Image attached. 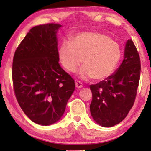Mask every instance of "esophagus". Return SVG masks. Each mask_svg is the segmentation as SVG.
I'll use <instances>...</instances> for the list:
<instances>
[{
  "label": "esophagus",
  "instance_id": "esophagus-1",
  "mask_svg": "<svg viewBox=\"0 0 151 151\" xmlns=\"http://www.w3.org/2000/svg\"><path fill=\"white\" fill-rule=\"evenodd\" d=\"M75 85H76V87L78 88V89H81V88L83 86L82 83H81V81H76V82H75Z\"/></svg>",
  "mask_w": 151,
  "mask_h": 151
}]
</instances>
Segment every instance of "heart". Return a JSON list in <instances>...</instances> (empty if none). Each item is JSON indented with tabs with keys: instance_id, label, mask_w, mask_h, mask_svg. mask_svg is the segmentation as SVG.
<instances>
[{
	"instance_id": "b5f03b06",
	"label": "heart",
	"mask_w": 151,
	"mask_h": 151,
	"mask_svg": "<svg viewBox=\"0 0 151 151\" xmlns=\"http://www.w3.org/2000/svg\"><path fill=\"white\" fill-rule=\"evenodd\" d=\"M121 48L109 36L99 32H83L64 41L59 50V57L67 71L74 72L83 61L78 72L82 79L93 78L103 80L111 75L120 61Z\"/></svg>"
}]
</instances>
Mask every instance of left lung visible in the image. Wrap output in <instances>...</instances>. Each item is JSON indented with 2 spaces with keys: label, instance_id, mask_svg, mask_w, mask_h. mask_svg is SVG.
<instances>
[{
  "label": "left lung",
  "instance_id": "left-lung-1",
  "mask_svg": "<svg viewBox=\"0 0 151 151\" xmlns=\"http://www.w3.org/2000/svg\"><path fill=\"white\" fill-rule=\"evenodd\" d=\"M141 74V60L131 39L124 50V60L115 72L98 84L89 86L92 93L90 112L103 127L121 122L132 108Z\"/></svg>",
  "mask_w": 151,
  "mask_h": 151
}]
</instances>
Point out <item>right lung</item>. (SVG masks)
<instances>
[{
  "mask_svg": "<svg viewBox=\"0 0 151 151\" xmlns=\"http://www.w3.org/2000/svg\"><path fill=\"white\" fill-rule=\"evenodd\" d=\"M61 25L33 27L13 57V87L19 105L36 124L50 126L60 120L75 89L74 79L60 67L57 33Z\"/></svg>",
  "mask_w": 151,
  "mask_h": 151,
  "instance_id": "1",
  "label": "right lung"
}]
</instances>
